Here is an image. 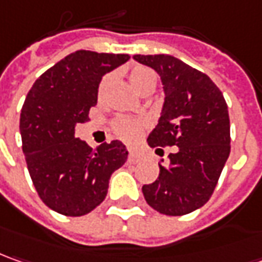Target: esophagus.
Instances as JSON below:
<instances>
[{
    "mask_svg": "<svg viewBox=\"0 0 262 262\" xmlns=\"http://www.w3.org/2000/svg\"><path fill=\"white\" fill-rule=\"evenodd\" d=\"M140 161V157L136 154V152H133V150H130L129 152V162H132V164H136V162H139Z\"/></svg>",
    "mask_w": 262,
    "mask_h": 262,
    "instance_id": "34e87169",
    "label": "esophagus"
}]
</instances>
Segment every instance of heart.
Returning <instances> with one entry per match:
<instances>
[{"mask_svg": "<svg viewBox=\"0 0 262 262\" xmlns=\"http://www.w3.org/2000/svg\"><path fill=\"white\" fill-rule=\"evenodd\" d=\"M113 81V75H105L98 84V90H97V95L98 100H103L105 91L108 85ZM129 82L136 91H145L148 88H155L157 84V77L154 74L152 69L146 68V67H133L129 72ZM146 123L142 119H133V117H119L114 120L113 129L116 132V135L120 139L126 140V142H132V140L138 139L142 132L145 129Z\"/></svg>", "mask_w": 262, "mask_h": 262, "instance_id": "heart-1", "label": "heart"}]
</instances>
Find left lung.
<instances>
[{
    "instance_id": "8db88e82",
    "label": "left lung",
    "mask_w": 262,
    "mask_h": 262,
    "mask_svg": "<svg viewBox=\"0 0 262 262\" xmlns=\"http://www.w3.org/2000/svg\"><path fill=\"white\" fill-rule=\"evenodd\" d=\"M161 77L165 101L148 143L157 154L177 146L159 177L142 191L146 203L167 216H183L212 197L230 154L228 105L206 74L171 55H135Z\"/></svg>"
}]
</instances>
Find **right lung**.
<instances>
[{
  "mask_svg": "<svg viewBox=\"0 0 262 262\" xmlns=\"http://www.w3.org/2000/svg\"><path fill=\"white\" fill-rule=\"evenodd\" d=\"M130 59L77 50L37 78L20 114L23 152L41 202L65 216H84L103 203L108 180L127 159L120 140L93 150L75 136L90 120L103 75Z\"/></svg>",
  "mask_w": 262,
  "mask_h": 262,
  "instance_id": "1",
  "label": "right lung"
}]
</instances>
